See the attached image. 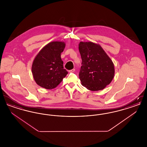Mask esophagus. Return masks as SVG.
<instances>
[{"label":"esophagus","mask_w":147,"mask_h":147,"mask_svg":"<svg viewBox=\"0 0 147 147\" xmlns=\"http://www.w3.org/2000/svg\"><path fill=\"white\" fill-rule=\"evenodd\" d=\"M74 71H75V69L74 68V69H72L71 70H69V73H73V72H74Z\"/></svg>","instance_id":"1"}]
</instances>
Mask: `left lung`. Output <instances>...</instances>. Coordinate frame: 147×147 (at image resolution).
<instances>
[{
    "label": "left lung",
    "mask_w": 147,
    "mask_h": 147,
    "mask_svg": "<svg viewBox=\"0 0 147 147\" xmlns=\"http://www.w3.org/2000/svg\"><path fill=\"white\" fill-rule=\"evenodd\" d=\"M79 50L82 60L79 74L82 84L91 91L104 89L115 75L112 60L100 45L93 42H80Z\"/></svg>",
    "instance_id": "obj_1"
}]
</instances>
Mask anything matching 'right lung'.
<instances>
[{
    "label": "right lung",
    "instance_id": "add662e5",
    "mask_svg": "<svg viewBox=\"0 0 147 147\" xmlns=\"http://www.w3.org/2000/svg\"><path fill=\"white\" fill-rule=\"evenodd\" d=\"M65 46L64 42H49L36 56L32 65V73L36 83L41 87L54 89L68 74L63 68L61 57Z\"/></svg>",
    "mask_w": 147,
    "mask_h": 147
}]
</instances>
